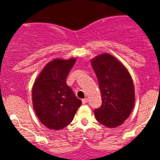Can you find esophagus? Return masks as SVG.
I'll return each mask as SVG.
<instances>
[{"mask_svg":"<svg viewBox=\"0 0 160 160\" xmlns=\"http://www.w3.org/2000/svg\"><path fill=\"white\" fill-rule=\"evenodd\" d=\"M88 101H89L88 98H84V99L82 100V102H83V104H86V103L88 102Z\"/></svg>","mask_w":160,"mask_h":160,"instance_id":"esophagus-1","label":"esophagus"}]
</instances>
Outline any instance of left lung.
<instances>
[{
  "instance_id": "8db88e82",
  "label": "left lung",
  "mask_w": 160,
  "mask_h": 160,
  "mask_svg": "<svg viewBox=\"0 0 160 160\" xmlns=\"http://www.w3.org/2000/svg\"><path fill=\"white\" fill-rule=\"evenodd\" d=\"M102 98L101 108L94 110L98 122L116 128L130 115L135 104L133 80L126 67L109 53L91 59Z\"/></svg>"
}]
</instances>
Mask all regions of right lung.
Instances as JSON below:
<instances>
[{"label":"right lung","instance_id":"add662e5","mask_svg":"<svg viewBox=\"0 0 160 160\" xmlns=\"http://www.w3.org/2000/svg\"><path fill=\"white\" fill-rule=\"evenodd\" d=\"M77 59H55L48 62L32 87V104L41 123L53 130H60L73 119L81 105L67 84V77Z\"/></svg>","mask_w":160,"mask_h":160}]
</instances>
